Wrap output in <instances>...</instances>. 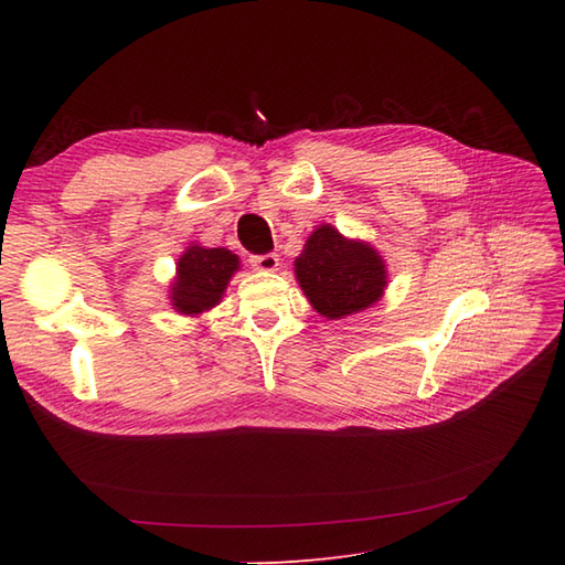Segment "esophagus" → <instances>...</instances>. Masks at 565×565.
Here are the masks:
<instances>
[{
  "mask_svg": "<svg viewBox=\"0 0 565 565\" xmlns=\"http://www.w3.org/2000/svg\"><path fill=\"white\" fill-rule=\"evenodd\" d=\"M252 267H255L257 271H276L279 269V257L274 255V252H269V255H257L249 259Z\"/></svg>",
  "mask_w": 565,
  "mask_h": 565,
  "instance_id": "obj_1",
  "label": "esophagus"
}]
</instances>
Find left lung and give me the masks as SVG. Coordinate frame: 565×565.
I'll return each instance as SVG.
<instances>
[{
    "instance_id": "obj_1",
    "label": "left lung",
    "mask_w": 565,
    "mask_h": 565,
    "mask_svg": "<svg viewBox=\"0 0 565 565\" xmlns=\"http://www.w3.org/2000/svg\"><path fill=\"white\" fill-rule=\"evenodd\" d=\"M296 281L322 318L342 320L376 306L388 286L381 252L364 239L344 237L330 223L316 225L294 262Z\"/></svg>"
}]
</instances>
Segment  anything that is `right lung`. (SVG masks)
Here are the masks:
<instances>
[{
  "label": "right lung",
  "mask_w": 565,
  "mask_h": 565,
  "mask_svg": "<svg viewBox=\"0 0 565 565\" xmlns=\"http://www.w3.org/2000/svg\"><path fill=\"white\" fill-rule=\"evenodd\" d=\"M239 271V257L225 247H203L191 243L177 259L170 281V306L179 316L199 318L221 303L233 274Z\"/></svg>",
  "instance_id": "right-lung-1"
}]
</instances>
